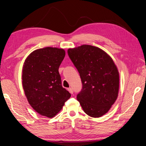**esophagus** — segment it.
I'll return each mask as SVG.
<instances>
[{"instance_id":"1","label":"esophagus","mask_w":146,"mask_h":146,"mask_svg":"<svg viewBox=\"0 0 146 146\" xmlns=\"http://www.w3.org/2000/svg\"><path fill=\"white\" fill-rule=\"evenodd\" d=\"M68 91H69V92H70V94H73L74 91H73V89H72V88H68Z\"/></svg>"}]
</instances>
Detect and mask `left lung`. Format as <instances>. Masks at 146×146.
<instances>
[{"label": "left lung", "instance_id": "obj_1", "mask_svg": "<svg viewBox=\"0 0 146 146\" xmlns=\"http://www.w3.org/2000/svg\"><path fill=\"white\" fill-rule=\"evenodd\" d=\"M80 74L82 90L77 94L84 112L92 117L107 113L118 96L119 74L111 57L101 48L84 44L68 50Z\"/></svg>", "mask_w": 146, "mask_h": 146}]
</instances>
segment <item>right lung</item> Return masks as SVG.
I'll list each match as a JSON object with an SVG mask.
<instances>
[{"label": "right lung", "instance_id": "add662e5", "mask_svg": "<svg viewBox=\"0 0 146 146\" xmlns=\"http://www.w3.org/2000/svg\"><path fill=\"white\" fill-rule=\"evenodd\" d=\"M65 54L63 48L47 47L32 52L24 63L25 95L31 107L42 116L54 117L71 96L61 85L58 72Z\"/></svg>", "mask_w": 146, "mask_h": 146}]
</instances>
